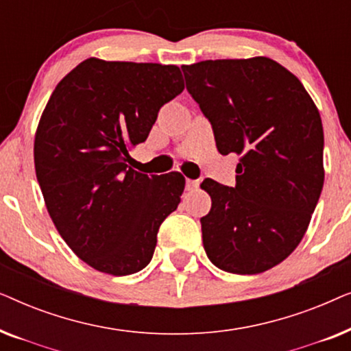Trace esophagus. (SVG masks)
<instances>
[{
    "mask_svg": "<svg viewBox=\"0 0 351 351\" xmlns=\"http://www.w3.org/2000/svg\"><path fill=\"white\" fill-rule=\"evenodd\" d=\"M198 185H199V180L186 179V190H195V189H198Z\"/></svg>",
    "mask_w": 351,
    "mask_h": 351,
    "instance_id": "1",
    "label": "esophagus"
}]
</instances>
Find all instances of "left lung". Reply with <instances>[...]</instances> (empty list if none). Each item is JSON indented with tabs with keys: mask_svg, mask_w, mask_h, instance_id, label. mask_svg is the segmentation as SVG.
<instances>
[{
	"mask_svg": "<svg viewBox=\"0 0 351 351\" xmlns=\"http://www.w3.org/2000/svg\"><path fill=\"white\" fill-rule=\"evenodd\" d=\"M186 89L214 129L217 150L237 153V185L204 179V251L220 270L267 271L299 246L324 184L318 108L295 75L268 59L182 65Z\"/></svg>",
	"mask_w": 351,
	"mask_h": 351,
	"instance_id": "1",
	"label": "left lung"
}]
</instances>
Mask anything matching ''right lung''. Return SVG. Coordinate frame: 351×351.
<instances>
[{
    "label": "right lung",
    "instance_id": "add662e5",
    "mask_svg": "<svg viewBox=\"0 0 351 351\" xmlns=\"http://www.w3.org/2000/svg\"><path fill=\"white\" fill-rule=\"evenodd\" d=\"M177 65L90 57L56 86L35 134V169L57 232L81 261L113 276L150 263L185 177L134 171L162 105L184 90Z\"/></svg>",
    "mask_w": 351,
    "mask_h": 351
}]
</instances>
